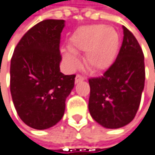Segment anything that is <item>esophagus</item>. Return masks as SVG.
Segmentation results:
<instances>
[{"mask_svg":"<svg viewBox=\"0 0 155 155\" xmlns=\"http://www.w3.org/2000/svg\"><path fill=\"white\" fill-rule=\"evenodd\" d=\"M85 80H86L85 77H84V76H82L80 74H77L76 77H75V84H78V83L83 82V81H85Z\"/></svg>","mask_w":155,"mask_h":155,"instance_id":"esophagus-1","label":"esophagus"}]
</instances>
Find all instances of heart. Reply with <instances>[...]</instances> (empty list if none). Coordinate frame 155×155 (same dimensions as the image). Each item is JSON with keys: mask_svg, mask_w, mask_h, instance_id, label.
Segmentation results:
<instances>
[{"mask_svg": "<svg viewBox=\"0 0 155 155\" xmlns=\"http://www.w3.org/2000/svg\"><path fill=\"white\" fill-rule=\"evenodd\" d=\"M119 45V35L115 28L104 25H90L75 31L68 40L70 49H61V55L71 69H76L80 64L76 54L84 53L86 66L93 71H102L115 61Z\"/></svg>", "mask_w": 155, "mask_h": 155, "instance_id": "heart-1", "label": "heart"}]
</instances>
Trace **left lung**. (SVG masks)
<instances>
[{
  "label": "left lung",
  "instance_id": "8db88e82",
  "mask_svg": "<svg viewBox=\"0 0 155 155\" xmlns=\"http://www.w3.org/2000/svg\"><path fill=\"white\" fill-rule=\"evenodd\" d=\"M123 28V42L116 61L103 76L89 79L88 108L104 128L118 129L131 122L144 88V56L132 33Z\"/></svg>",
  "mask_w": 155,
  "mask_h": 155
}]
</instances>
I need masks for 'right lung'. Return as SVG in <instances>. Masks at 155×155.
Returning a JSON list of instances; mask_svg holds the SVG:
<instances>
[{"instance_id": "obj_1", "label": "right lung", "mask_w": 155, "mask_h": 155, "mask_svg": "<svg viewBox=\"0 0 155 155\" xmlns=\"http://www.w3.org/2000/svg\"><path fill=\"white\" fill-rule=\"evenodd\" d=\"M64 20H44L29 29L15 48L10 90L23 122L36 130L56 125L65 111L75 75L60 71L61 34Z\"/></svg>"}]
</instances>
